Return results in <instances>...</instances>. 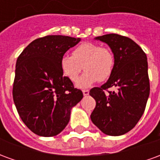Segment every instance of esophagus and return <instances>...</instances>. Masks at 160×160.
<instances>
[{
    "label": "esophagus",
    "instance_id": "1",
    "mask_svg": "<svg viewBox=\"0 0 160 160\" xmlns=\"http://www.w3.org/2000/svg\"><path fill=\"white\" fill-rule=\"evenodd\" d=\"M82 92H83L84 96H87L89 94V91L88 90H82Z\"/></svg>",
    "mask_w": 160,
    "mask_h": 160
}]
</instances>
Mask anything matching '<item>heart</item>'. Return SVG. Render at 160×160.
<instances>
[{"instance_id": "b5f03b06", "label": "heart", "mask_w": 160, "mask_h": 160, "mask_svg": "<svg viewBox=\"0 0 160 160\" xmlns=\"http://www.w3.org/2000/svg\"><path fill=\"white\" fill-rule=\"evenodd\" d=\"M63 74L75 81L83 69L86 70L77 86L87 88L96 81L107 80L113 73L115 56L111 49L94 42H83L73 50L72 56L65 55L61 59Z\"/></svg>"}]
</instances>
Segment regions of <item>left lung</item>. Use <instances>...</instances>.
Wrapping results in <instances>:
<instances>
[{
    "mask_svg": "<svg viewBox=\"0 0 160 160\" xmlns=\"http://www.w3.org/2000/svg\"><path fill=\"white\" fill-rule=\"evenodd\" d=\"M96 39L110 46L115 67L106 83L90 90L96 101L91 119L104 134L118 136L130 131L144 113L150 93L148 59L141 47L127 37L111 33ZM112 87L115 91L108 90Z\"/></svg>",
    "mask_w": 160,
    "mask_h": 160,
    "instance_id": "left-lung-1",
    "label": "left lung"
}]
</instances>
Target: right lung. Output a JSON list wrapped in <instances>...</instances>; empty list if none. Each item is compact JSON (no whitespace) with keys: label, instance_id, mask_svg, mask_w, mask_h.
<instances>
[{"label":"right lung","instance_id":"add662e5","mask_svg":"<svg viewBox=\"0 0 160 160\" xmlns=\"http://www.w3.org/2000/svg\"><path fill=\"white\" fill-rule=\"evenodd\" d=\"M80 41L49 35L30 43L16 62L12 98L19 117L34 134L50 137L60 134L70 119L71 109L83 93L63 76L61 59Z\"/></svg>","mask_w":160,"mask_h":160}]
</instances>
